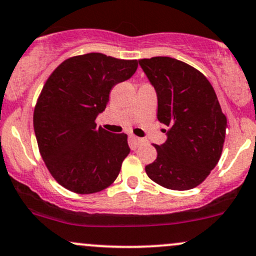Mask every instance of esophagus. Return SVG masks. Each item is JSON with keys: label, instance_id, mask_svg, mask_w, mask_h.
Listing matches in <instances>:
<instances>
[{"label": "esophagus", "instance_id": "esophagus-1", "mask_svg": "<svg viewBox=\"0 0 256 256\" xmlns=\"http://www.w3.org/2000/svg\"><path fill=\"white\" fill-rule=\"evenodd\" d=\"M130 141L134 146H136V147H138V146H141L142 143H144V140L140 138V137H136V136H130Z\"/></svg>", "mask_w": 256, "mask_h": 256}]
</instances>
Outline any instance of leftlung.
<instances>
[{
    "label": "left lung",
    "mask_w": 256,
    "mask_h": 256,
    "mask_svg": "<svg viewBox=\"0 0 256 256\" xmlns=\"http://www.w3.org/2000/svg\"><path fill=\"white\" fill-rule=\"evenodd\" d=\"M158 97V120L166 141L156 144L148 178L174 190H192L216 166L222 153L227 119L212 84L199 70L170 57L140 60Z\"/></svg>",
    "instance_id": "1"
}]
</instances>
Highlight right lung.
Listing matches in <instances>:
<instances>
[{"mask_svg":"<svg viewBox=\"0 0 256 256\" xmlns=\"http://www.w3.org/2000/svg\"><path fill=\"white\" fill-rule=\"evenodd\" d=\"M136 60L103 53L68 58L47 78L34 110L38 150L50 175L66 190L91 194L110 186L130 153L128 134L96 124L110 90L136 72Z\"/></svg>","mask_w":256,"mask_h":256,"instance_id":"1","label":"right lung"}]
</instances>
